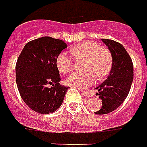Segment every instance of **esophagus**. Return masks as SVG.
Returning a JSON list of instances; mask_svg holds the SVG:
<instances>
[{"instance_id":"esophagus-1","label":"esophagus","mask_w":147,"mask_h":147,"mask_svg":"<svg viewBox=\"0 0 147 147\" xmlns=\"http://www.w3.org/2000/svg\"><path fill=\"white\" fill-rule=\"evenodd\" d=\"M82 94H83L84 96H85L86 98H89V97H91V95L88 92H84V91H82Z\"/></svg>"}]
</instances>
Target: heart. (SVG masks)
I'll list each match as a JSON object with an SVG mask.
<instances>
[{
  "mask_svg": "<svg viewBox=\"0 0 147 147\" xmlns=\"http://www.w3.org/2000/svg\"><path fill=\"white\" fill-rule=\"evenodd\" d=\"M71 53L76 59H85L84 69L85 71H77L67 79V83L79 89H85L94 83L96 76L98 79L107 76L113 66V57L111 51L98 44L84 40L71 49ZM58 71L69 74L73 70V60L67 53H61L56 58Z\"/></svg>",
  "mask_w": 147,
  "mask_h": 147,
  "instance_id": "obj_1",
  "label": "heart"
}]
</instances>
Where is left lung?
Listing matches in <instances>:
<instances>
[{"label":"left lung","mask_w":147,"mask_h":147,"mask_svg":"<svg viewBox=\"0 0 147 147\" xmlns=\"http://www.w3.org/2000/svg\"><path fill=\"white\" fill-rule=\"evenodd\" d=\"M113 57V66L106 80L96 89L102 99V107L95 114L110 113L119 107L127 98L134 80V65L121 44L113 40L102 39Z\"/></svg>","instance_id":"1"}]
</instances>
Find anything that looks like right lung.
I'll list each match as a JSON object with an SVG mask.
<instances>
[{
  "label": "right lung",
  "instance_id": "obj_1",
  "mask_svg": "<svg viewBox=\"0 0 147 147\" xmlns=\"http://www.w3.org/2000/svg\"><path fill=\"white\" fill-rule=\"evenodd\" d=\"M67 47L62 40L43 36L26 44L17 60L15 74L20 96L37 113H53L63 102L68 87L59 84L56 58ZM48 84L52 87L49 88Z\"/></svg>",
  "mask_w": 147,
  "mask_h": 147
}]
</instances>
